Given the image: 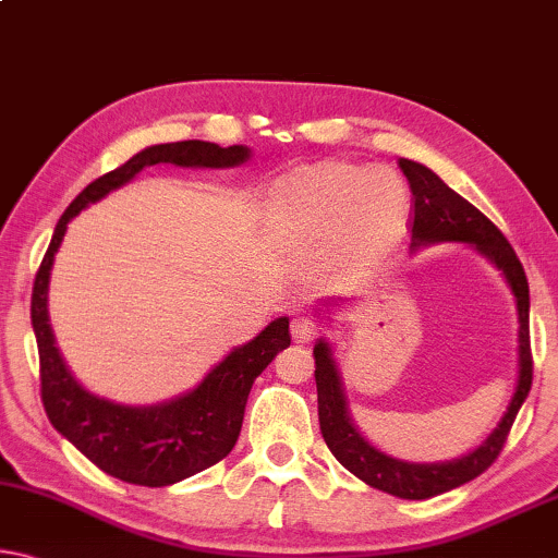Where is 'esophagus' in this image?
<instances>
[{
  "instance_id": "1",
  "label": "esophagus",
  "mask_w": 558,
  "mask_h": 558,
  "mask_svg": "<svg viewBox=\"0 0 558 558\" xmlns=\"http://www.w3.org/2000/svg\"><path fill=\"white\" fill-rule=\"evenodd\" d=\"M316 337V324L312 319H306V316H294L291 319V339L296 341V344H308Z\"/></svg>"
}]
</instances>
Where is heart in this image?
Segmentation results:
<instances>
[{"instance_id":"b5f03b06","label":"heart","mask_w":558,"mask_h":558,"mask_svg":"<svg viewBox=\"0 0 558 558\" xmlns=\"http://www.w3.org/2000/svg\"><path fill=\"white\" fill-rule=\"evenodd\" d=\"M409 192L393 169L324 161L289 177L274 194L269 219L291 242L344 234L356 250H387L407 227Z\"/></svg>"}]
</instances>
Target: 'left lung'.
Returning <instances> with one entry per match:
<instances>
[{
	"instance_id": "1",
	"label": "left lung",
	"mask_w": 558,
	"mask_h": 558,
	"mask_svg": "<svg viewBox=\"0 0 558 558\" xmlns=\"http://www.w3.org/2000/svg\"><path fill=\"white\" fill-rule=\"evenodd\" d=\"M414 194V225H411V252L424 250L428 244L461 242L474 246L486 256L496 269L504 274L507 284L517 299L519 319V362H517V387L511 401L504 411L501 422L474 451L464 457L439 461V464H416L391 457V453L376 449L368 444L349 416V404L341 374L333 359L331 344L327 339H316L314 344V379L316 397H319V426L329 451L351 474L362 478L364 484L387 492L399 499H432L444 492H451L461 484L471 482L494 464L504 449V441L511 432L521 404H524L531 389V344H529V281L521 267L517 252L511 250L507 236L488 221L474 204L459 196L432 169L411 159H399ZM344 299H327L319 308L329 312V306H341ZM349 302V299H347Z\"/></svg>"
}]
</instances>
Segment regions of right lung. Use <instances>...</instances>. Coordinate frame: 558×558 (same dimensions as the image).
Wrapping results in <instances>:
<instances>
[{"label": "right lung", "instance_id": "1", "mask_svg": "<svg viewBox=\"0 0 558 558\" xmlns=\"http://www.w3.org/2000/svg\"><path fill=\"white\" fill-rule=\"evenodd\" d=\"M244 144L219 147L211 142H171L134 154L109 174L94 179L57 221L49 250L34 279L32 327L39 349L41 401L51 426L72 441L105 474L140 486H169L199 474L234 449L242 432L244 407L252 384L281 349L291 344L289 319L279 316L252 341L234 347L211 366L194 389L151 407H126L97 397L74 379L59 354L49 324V279L54 256L62 246L66 225L140 174L144 167L174 165L194 169H229L250 161Z\"/></svg>", "mask_w": 558, "mask_h": 558}]
</instances>
